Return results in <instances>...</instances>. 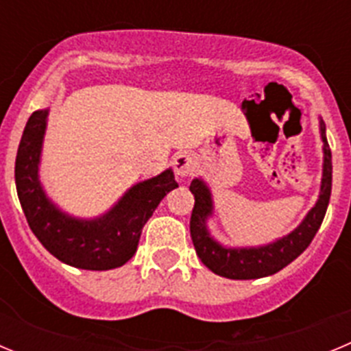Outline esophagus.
I'll return each mask as SVG.
<instances>
[{"mask_svg": "<svg viewBox=\"0 0 351 351\" xmlns=\"http://www.w3.org/2000/svg\"><path fill=\"white\" fill-rule=\"evenodd\" d=\"M197 158L193 156L191 153H178L173 156L172 160V167H173V172L178 173L179 178H186V176H190L197 170Z\"/></svg>", "mask_w": 351, "mask_h": 351, "instance_id": "obj_1", "label": "esophagus"}]
</instances>
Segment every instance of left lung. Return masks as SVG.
Returning a JSON list of instances; mask_svg holds the SVG:
<instances>
[{
	"label": "left lung",
	"mask_w": 351,
	"mask_h": 351,
	"mask_svg": "<svg viewBox=\"0 0 351 351\" xmlns=\"http://www.w3.org/2000/svg\"><path fill=\"white\" fill-rule=\"evenodd\" d=\"M320 135L324 142V173H322L320 197L315 207L306 214L295 230L274 243L258 247H225L214 241L207 228V218L213 214V197L202 179H193L190 191L195 195V206L190 219L191 241L198 258L214 274L228 280H258L276 274L293 262L320 228L327 213L330 190H332V154L325 137V123L320 119Z\"/></svg>",
	"instance_id": "1"
}]
</instances>
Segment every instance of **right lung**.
<instances>
[{
  "label": "right lung",
  "mask_w": 351,
  "mask_h": 351,
  "mask_svg": "<svg viewBox=\"0 0 351 351\" xmlns=\"http://www.w3.org/2000/svg\"><path fill=\"white\" fill-rule=\"evenodd\" d=\"M49 108L27 119L15 158V186L27 225L42 246L63 263L86 271L125 265L137 251L147 219L169 191L178 188L172 170L132 186L104 216L80 219L51 202L38 179Z\"/></svg>",
  "instance_id": "right-lung-1"
}]
</instances>
